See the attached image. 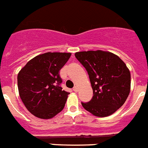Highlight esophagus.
Segmentation results:
<instances>
[{"label": "esophagus", "mask_w": 148, "mask_h": 148, "mask_svg": "<svg viewBox=\"0 0 148 148\" xmlns=\"http://www.w3.org/2000/svg\"><path fill=\"white\" fill-rule=\"evenodd\" d=\"M73 90H74V91L75 92H77L78 91V89H77V86H74V87L73 88Z\"/></svg>", "instance_id": "esophagus-1"}]
</instances>
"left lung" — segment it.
Masks as SVG:
<instances>
[{"mask_svg": "<svg viewBox=\"0 0 148 148\" xmlns=\"http://www.w3.org/2000/svg\"><path fill=\"white\" fill-rule=\"evenodd\" d=\"M89 74L93 91L89 102H81L86 110L99 117L114 114L123 105L131 87L129 68L120 57L102 50L75 53Z\"/></svg>", "mask_w": 148, "mask_h": 148, "instance_id": "obj_1", "label": "left lung"}]
</instances>
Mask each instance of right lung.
<instances>
[{
    "label": "right lung",
    "instance_id": "add662e5",
    "mask_svg": "<svg viewBox=\"0 0 148 148\" xmlns=\"http://www.w3.org/2000/svg\"><path fill=\"white\" fill-rule=\"evenodd\" d=\"M71 53H46L28 62L17 77L19 96L31 114L50 119L64 108L69 92L61 87L59 71Z\"/></svg>",
    "mask_w": 148,
    "mask_h": 148
}]
</instances>
